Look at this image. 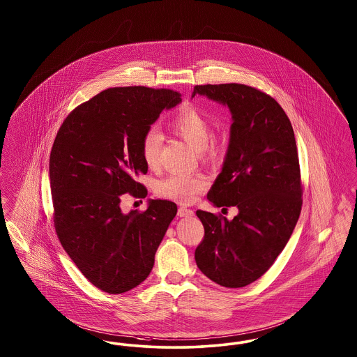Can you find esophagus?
Wrapping results in <instances>:
<instances>
[{"mask_svg":"<svg viewBox=\"0 0 357 357\" xmlns=\"http://www.w3.org/2000/svg\"><path fill=\"white\" fill-rule=\"evenodd\" d=\"M194 211L190 210V208H185V207H179L178 208V216L183 218V216H192Z\"/></svg>","mask_w":357,"mask_h":357,"instance_id":"esophagus-1","label":"esophagus"}]
</instances>
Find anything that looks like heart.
I'll use <instances>...</instances> for the list:
<instances>
[{"instance_id":"b5f03b06","label":"heart","mask_w":357,"mask_h":357,"mask_svg":"<svg viewBox=\"0 0 357 357\" xmlns=\"http://www.w3.org/2000/svg\"><path fill=\"white\" fill-rule=\"evenodd\" d=\"M169 128L174 134L199 151L200 157L211 159L223 151L222 143L211 138V123L207 116L192 105H183L172 116ZM162 137L155 128H150L141 139V154L149 169H155L159 163ZM207 185L202 175L170 174L155 182L154 191L159 198L191 203Z\"/></svg>"}]
</instances>
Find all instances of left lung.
<instances>
[{
    "label": "left lung",
    "mask_w": 357,
    "mask_h": 357,
    "mask_svg": "<svg viewBox=\"0 0 357 357\" xmlns=\"http://www.w3.org/2000/svg\"><path fill=\"white\" fill-rule=\"evenodd\" d=\"M195 94L227 105L232 114L227 155L207 199L239 210L232 220L197 211L204 238L195 260L215 283L241 288L270 270L298 223L303 185L295 134L282 106L257 87L197 85Z\"/></svg>",
    "instance_id": "8db88e82"
}]
</instances>
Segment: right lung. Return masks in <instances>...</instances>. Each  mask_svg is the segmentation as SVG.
Instances as JSON below:
<instances>
[{"mask_svg": "<svg viewBox=\"0 0 357 357\" xmlns=\"http://www.w3.org/2000/svg\"><path fill=\"white\" fill-rule=\"evenodd\" d=\"M181 93L144 86L110 87L77 106L58 130L49 176L58 239L86 279L107 294L141 284L176 215L170 200L123 214L128 192L146 198L137 181L147 172L141 139Z\"/></svg>", "mask_w": 357, "mask_h": 357, "instance_id": "1", "label": "right lung"}]
</instances>
